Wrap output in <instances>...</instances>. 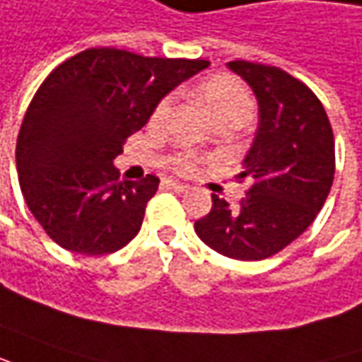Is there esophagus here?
I'll use <instances>...</instances> for the list:
<instances>
[{
    "mask_svg": "<svg viewBox=\"0 0 362 362\" xmlns=\"http://www.w3.org/2000/svg\"><path fill=\"white\" fill-rule=\"evenodd\" d=\"M164 186H166V188H170V190L178 192V194H180V192H186L188 188H190L188 184H184V182H178V180H164Z\"/></svg>",
    "mask_w": 362,
    "mask_h": 362,
    "instance_id": "obj_1",
    "label": "esophagus"
}]
</instances>
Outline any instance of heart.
Wrapping results in <instances>:
<instances>
[{
  "label": "heart",
  "instance_id": "1",
  "mask_svg": "<svg viewBox=\"0 0 362 362\" xmlns=\"http://www.w3.org/2000/svg\"><path fill=\"white\" fill-rule=\"evenodd\" d=\"M200 100L204 103L206 110L212 115V119L222 124V122H235V124H245L253 115V98L247 93L240 81L228 75H214L208 77L198 88ZM170 109V98H162L152 112V122L158 124L166 117ZM200 156L192 152H178L170 158V166L176 172L190 174L198 168Z\"/></svg>",
  "mask_w": 362,
  "mask_h": 362
}]
</instances>
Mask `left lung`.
Masks as SVG:
<instances>
[{
	"label": "left lung",
	"mask_w": 362,
	"mask_h": 362,
	"mask_svg": "<svg viewBox=\"0 0 362 362\" xmlns=\"http://www.w3.org/2000/svg\"><path fill=\"white\" fill-rule=\"evenodd\" d=\"M228 67L259 105V127L238 176L252 186L235 208L212 194V210L194 230L226 257L257 262L297 240L323 208L335 178V136L321 100L299 78L252 61Z\"/></svg>",
	"instance_id": "obj_1"
}]
</instances>
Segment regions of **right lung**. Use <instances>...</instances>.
Returning a JSON list of instances; mask_svg holds the SVG:
<instances>
[{
    "instance_id": "1",
    "label": "right lung",
    "mask_w": 362,
    "mask_h": 362,
    "mask_svg": "<svg viewBox=\"0 0 362 362\" xmlns=\"http://www.w3.org/2000/svg\"><path fill=\"white\" fill-rule=\"evenodd\" d=\"M210 65L93 47L37 88L19 129V186L45 233L69 252L107 255L139 233L160 180H120L112 160L162 97Z\"/></svg>"
}]
</instances>
